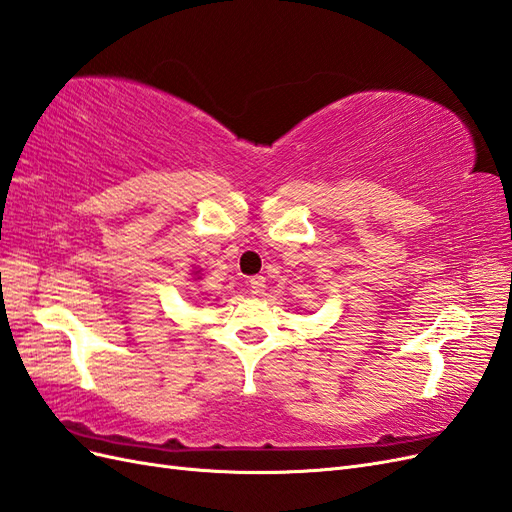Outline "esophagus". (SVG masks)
I'll use <instances>...</instances> for the list:
<instances>
[{
  "instance_id": "34e87169",
  "label": "esophagus",
  "mask_w": 512,
  "mask_h": 512,
  "mask_svg": "<svg viewBox=\"0 0 512 512\" xmlns=\"http://www.w3.org/2000/svg\"><path fill=\"white\" fill-rule=\"evenodd\" d=\"M248 287H251V294H255V296L264 294L266 279H264V276H251V279H248Z\"/></svg>"
}]
</instances>
